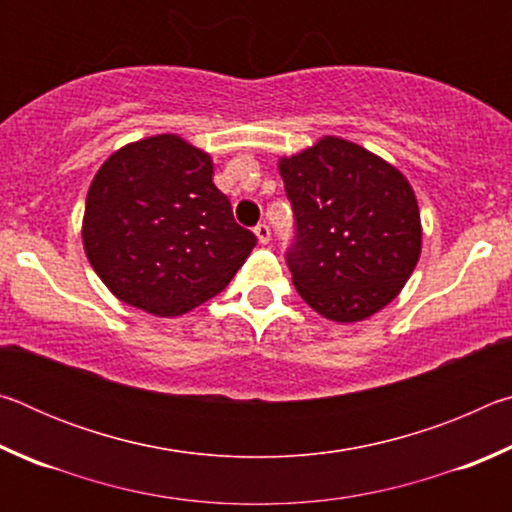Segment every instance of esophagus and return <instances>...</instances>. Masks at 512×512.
Instances as JSON below:
<instances>
[{
	"mask_svg": "<svg viewBox=\"0 0 512 512\" xmlns=\"http://www.w3.org/2000/svg\"><path fill=\"white\" fill-rule=\"evenodd\" d=\"M255 235L259 239V244H268V239H271V228H268L266 223H257L255 225Z\"/></svg>",
	"mask_w": 512,
	"mask_h": 512,
	"instance_id": "34e87169",
	"label": "esophagus"
}]
</instances>
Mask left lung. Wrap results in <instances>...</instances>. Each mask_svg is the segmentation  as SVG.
I'll return each mask as SVG.
<instances>
[{
    "label": "left lung",
    "mask_w": 512,
    "mask_h": 512,
    "mask_svg": "<svg viewBox=\"0 0 512 512\" xmlns=\"http://www.w3.org/2000/svg\"><path fill=\"white\" fill-rule=\"evenodd\" d=\"M280 176L296 225L284 255L300 298L336 323H357L386 307L420 257L409 180L339 137L282 158Z\"/></svg>",
    "instance_id": "left-lung-1"
}]
</instances>
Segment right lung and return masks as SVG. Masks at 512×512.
Here are the masks:
<instances>
[{"label": "right lung", "mask_w": 512, "mask_h": 512, "mask_svg": "<svg viewBox=\"0 0 512 512\" xmlns=\"http://www.w3.org/2000/svg\"><path fill=\"white\" fill-rule=\"evenodd\" d=\"M255 244L212 183L210 155L178 135L112 153L85 201L92 268L121 302L155 316L187 314L219 296Z\"/></svg>", "instance_id": "add662e5"}]
</instances>
